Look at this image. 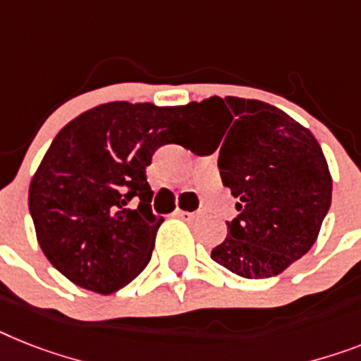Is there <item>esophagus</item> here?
I'll return each instance as SVG.
<instances>
[{"label": "esophagus", "mask_w": 361, "mask_h": 361, "mask_svg": "<svg viewBox=\"0 0 361 361\" xmlns=\"http://www.w3.org/2000/svg\"><path fill=\"white\" fill-rule=\"evenodd\" d=\"M178 217H183V219H186V221H192V219H197V217L204 216V212L202 210H199V212H186V210H177Z\"/></svg>", "instance_id": "obj_1"}]
</instances>
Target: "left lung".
<instances>
[{"label":"left lung","mask_w":361,"mask_h":361,"mask_svg":"<svg viewBox=\"0 0 361 361\" xmlns=\"http://www.w3.org/2000/svg\"><path fill=\"white\" fill-rule=\"evenodd\" d=\"M190 114L202 129L223 130L210 153L219 147V175L238 199V216L212 260L243 279L279 275L312 249L332 202L323 149L308 129L262 101L210 97L190 103Z\"/></svg>","instance_id":"8db88e82"}]
</instances>
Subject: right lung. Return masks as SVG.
I'll use <instances>...</instances> for the list:
<instances>
[{
  "label": "right lung",
  "instance_id": "add662e5",
  "mask_svg": "<svg viewBox=\"0 0 361 361\" xmlns=\"http://www.w3.org/2000/svg\"><path fill=\"white\" fill-rule=\"evenodd\" d=\"M199 129L190 105L125 101L95 106L70 121L29 188L38 243L53 267L103 295L134 281L151 260L164 221L151 210L145 168L157 149Z\"/></svg>",
  "mask_w": 361,
  "mask_h": 361
}]
</instances>
